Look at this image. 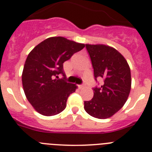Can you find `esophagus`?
I'll list each match as a JSON object with an SVG mask.
<instances>
[{
    "label": "esophagus",
    "instance_id": "1",
    "mask_svg": "<svg viewBox=\"0 0 152 152\" xmlns=\"http://www.w3.org/2000/svg\"><path fill=\"white\" fill-rule=\"evenodd\" d=\"M84 86H85V85H84V84H81V85H80V86H79L80 88H83Z\"/></svg>",
    "mask_w": 152,
    "mask_h": 152
}]
</instances>
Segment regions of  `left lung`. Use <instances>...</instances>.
<instances>
[{"label":"left lung","instance_id":"obj_1","mask_svg":"<svg viewBox=\"0 0 152 152\" xmlns=\"http://www.w3.org/2000/svg\"><path fill=\"white\" fill-rule=\"evenodd\" d=\"M94 69V80L103 78L101 86L94 87V97L84 101V109L98 119L109 118L124 106L132 85L131 71L124 57L114 48L103 44H86Z\"/></svg>","mask_w":152,"mask_h":152}]
</instances>
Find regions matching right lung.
Returning a JSON list of instances; mask_svg holds the SVG:
<instances>
[{
	"instance_id": "obj_1",
	"label": "right lung",
	"mask_w": 152,
	"mask_h": 152,
	"mask_svg": "<svg viewBox=\"0 0 152 152\" xmlns=\"http://www.w3.org/2000/svg\"><path fill=\"white\" fill-rule=\"evenodd\" d=\"M85 47L63 37L46 39L28 55L22 74L27 100L40 115L52 116L65 109L67 99L77 88L65 80L64 63ZM62 79H54L58 74Z\"/></svg>"
}]
</instances>
